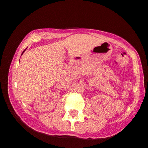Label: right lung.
<instances>
[{
    "instance_id": "add662e5",
    "label": "right lung",
    "mask_w": 148,
    "mask_h": 148,
    "mask_svg": "<svg viewBox=\"0 0 148 148\" xmlns=\"http://www.w3.org/2000/svg\"><path fill=\"white\" fill-rule=\"evenodd\" d=\"M25 50H24V51L23 52H23H25ZM23 53H22V54H23Z\"/></svg>"
}]
</instances>
